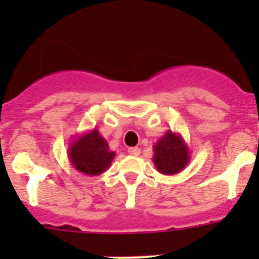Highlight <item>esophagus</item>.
Segmentation results:
<instances>
[{
    "label": "esophagus",
    "instance_id": "34e87169",
    "mask_svg": "<svg viewBox=\"0 0 259 259\" xmlns=\"http://www.w3.org/2000/svg\"><path fill=\"white\" fill-rule=\"evenodd\" d=\"M128 154L139 155L140 154V149L139 148H128Z\"/></svg>",
    "mask_w": 259,
    "mask_h": 259
}]
</instances>
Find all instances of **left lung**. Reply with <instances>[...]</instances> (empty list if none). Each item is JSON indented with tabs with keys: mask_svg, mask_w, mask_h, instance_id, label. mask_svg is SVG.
Segmentation results:
<instances>
[{
	"mask_svg": "<svg viewBox=\"0 0 259 259\" xmlns=\"http://www.w3.org/2000/svg\"><path fill=\"white\" fill-rule=\"evenodd\" d=\"M153 163L158 172L163 175H175L184 170L191 161V153L183 136L176 132L166 134L153 146Z\"/></svg>",
	"mask_w": 259,
	"mask_h": 259,
	"instance_id": "8db88e82",
	"label": "left lung"
}]
</instances>
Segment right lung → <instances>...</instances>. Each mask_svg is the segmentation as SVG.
<instances>
[{"label": "right lung", "mask_w": 259, "mask_h": 259, "mask_svg": "<svg viewBox=\"0 0 259 259\" xmlns=\"http://www.w3.org/2000/svg\"><path fill=\"white\" fill-rule=\"evenodd\" d=\"M68 159L75 170L89 176L101 175L115 157L97 128L75 135L68 146Z\"/></svg>", "instance_id": "add662e5"}]
</instances>
